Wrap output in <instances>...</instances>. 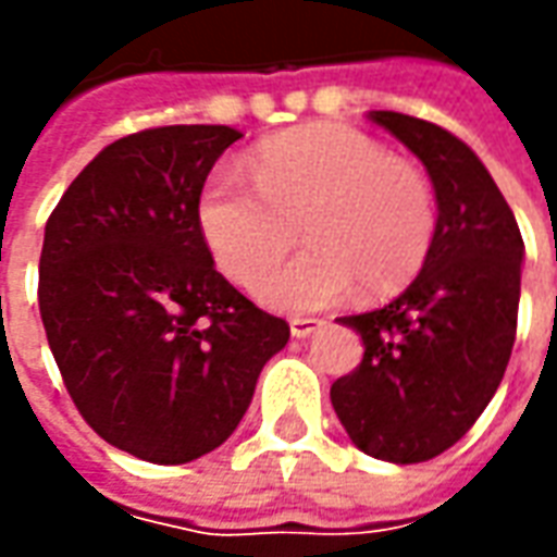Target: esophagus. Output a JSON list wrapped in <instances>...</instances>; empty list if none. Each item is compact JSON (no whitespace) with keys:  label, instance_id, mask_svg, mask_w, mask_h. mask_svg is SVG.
<instances>
[{"label":"esophagus","instance_id":"esophagus-1","mask_svg":"<svg viewBox=\"0 0 557 557\" xmlns=\"http://www.w3.org/2000/svg\"><path fill=\"white\" fill-rule=\"evenodd\" d=\"M322 327V319H304V315H298V319H292L289 322V331H292V337H310V334H315Z\"/></svg>","mask_w":557,"mask_h":557}]
</instances>
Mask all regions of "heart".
<instances>
[{"label": "heart", "mask_w": 557, "mask_h": 557, "mask_svg": "<svg viewBox=\"0 0 557 557\" xmlns=\"http://www.w3.org/2000/svg\"><path fill=\"white\" fill-rule=\"evenodd\" d=\"M250 182L218 166L196 196V226L232 283H253L285 249L288 220L308 244L256 281V298L283 313L343 301L355 283L379 298L403 289L430 259L438 199L430 175L379 139L334 122L265 139L247 158Z\"/></svg>", "instance_id": "obj_1"}]
</instances>
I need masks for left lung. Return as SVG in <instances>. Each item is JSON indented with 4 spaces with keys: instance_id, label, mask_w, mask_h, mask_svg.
Returning <instances> with one entry per match:
<instances>
[{
    "instance_id": "8db88e82",
    "label": "left lung",
    "mask_w": 557,
    "mask_h": 557,
    "mask_svg": "<svg viewBox=\"0 0 557 557\" xmlns=\"http://www.w3.org/2000/svg\"><path fill=\"white\" fill-rule=\"evenodd\" d=\"M370 119L426 166L438 232L409 289L339 319L361 334L363 361L331 385V403L358 450L411 466L454 447L502 385L525 244L498 184L462 139L391 110Z\"/></svg>"
}]
</instances>
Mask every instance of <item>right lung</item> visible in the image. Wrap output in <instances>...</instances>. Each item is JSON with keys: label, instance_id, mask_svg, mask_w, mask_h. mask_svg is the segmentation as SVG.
I'll return each instance as SVG.
<instances>
[{"label": "right lung", "instance_id": "1", "mask_svg": "<svg viewBox=\"0 0 557 557\" xmlns=\"http://www.w3.org/2000/svg\"><path fill=\"white\" fill-rule=\"evenodd\" d=\"M242 139L226 125L115 139L47 220L38 307L59 373L119 450L182 466L230 438L289 325L214 268L196 196Z\"/></svg>", "mask_w": 557, "mask_h": 557}]
</instances>
